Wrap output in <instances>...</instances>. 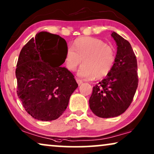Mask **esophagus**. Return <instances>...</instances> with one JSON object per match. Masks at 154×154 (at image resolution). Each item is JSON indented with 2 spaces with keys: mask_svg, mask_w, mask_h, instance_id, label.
I'll use <instances>...</instances> for the list:
<instances>
[{
  "mask_svg": "<svg viewBox=\"0 0 154 154\" xmlns=\"http://www.w3.org/2000/svg\"><path fill=\"white\" fill-rule=\"evenodd\" d=\"M76 81H77V84H78V85H81L83 83V81L81 80V79H76Z\"/></svg>",
  "mask_w": 154,
  "mask_h": 154,
  "instance_id": "esophagus-1",
  "label": "esophagus"
}]
</instances>
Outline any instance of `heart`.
Segmentation results:
<instances>
[{"label":"heart","instance_id":"1","mask_svg":"<svg viewBox=\"0 0 154 154\" xmlns=\"http://www.w3.org/2000/svg\"><path fill=\"white\" fill-rule=\"evenodd\" d=\"M79 69V77L97 79L106 77L112 70L116 62V51L110 45L94 37H81L74 42L73 48L68 47L65 54V64L69 70Z\"/></svg>","mask_w":154,"mask_h":154}]
</instances>
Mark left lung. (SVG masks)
<instances>
[{"mask_svg": "<svg viewBox=\"0 0 154 154\" xmlns=\"http://www.w3.org/2000/svg\"><path fill=\"white\" fill-rule=\"evenodd\" d=\"M116 62L105 79L93 87L89 107L96 116L113 118L123 113L132 103L138 87L137 61L129 42L113 32Z\"/></svg>", "mask_w": 154, "mask_h": 154, "instance_id": "obj_1", "label": "left lung"}]
</instances>
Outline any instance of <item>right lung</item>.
Here are the masks:
<instances>
[{"label": "right lung", "instance_id": "obj_1", "mask_svg": "<svg viewBox=\"0 0 154 154\" xmlns=\"http://www.w3.org/2000/svg\"><path fill=\"white\" fill-rule=\"evenodd\" d=\"M67 48L61 36L41 32L20 51L15 71L17 94L26 111L36 120L58 119L78 87L72 73L61 66Z\"/></svg>", "mask_w": 154, "mask_h": 154}]
</instances>
